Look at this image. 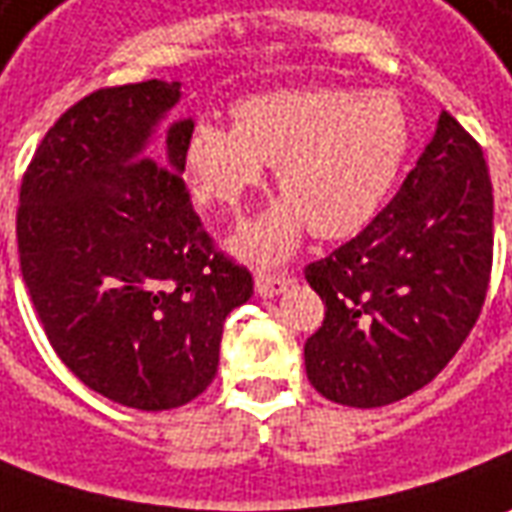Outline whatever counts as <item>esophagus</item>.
Masks as SVG:
<instances>
[{
  "instance_id": "1",
  "label": "esophagus",
  "mask_w": 512,
  "mask_h": 512,
  "mask_svg": "<svg viewBox=\"0 0 512 512\" xmlns=\"http://www.w3.org/2000/svg\"><path fill=\"white\" fill-rule=\"evenodd\" d=\"M293 282L291 274H257L255 277V291L260 293V296H266V299H271V296H280L288 285Z\"/></svg>"
}]
</instances>
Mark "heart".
Instances as JSON below:
<instances>
[{"instance_id":"heart-1","label":"heart","mask_w":512,"mask_h":512,"mask_svg":"<svg viewBox=\"0 0 512 512\" xmlns=\"http://www.w3.org/2000/svg\"><path fill=\"white\" fill-rule=\"evenodd\" d=\"M413 127L391 91L293 88L235 105V127L199 121L185 144L194 194L202 205L238 213L277 166L285 202L235 238V252L277 263L313 230L338 241L380 213L405 169Z\"/></svg>"}]
</instances>
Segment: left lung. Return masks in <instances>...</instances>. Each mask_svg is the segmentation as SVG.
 Returning <instances> with one entry per match:
<instances>
[{
	"label": "left lung",
	"mask_w": 512,
	"mask_h": 512,
	"mask_svg": "<svg viewBox=\"0 0 512 512\" xmlns=\"http://www.w3.org/2000/svg\"><path fill=\"white\" fill-rule=\"evenodd\" d=\"M493 263V188L480 144L446 110L388 207L305 268L324 321L307 380L330 402L382 407L424 388L480 318Z\"/></svg>",
	"instance_id": "left-lung-1"
}]
</instances>
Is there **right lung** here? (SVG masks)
Segmentation results:
<instances>
[{
    "label": "right lung",
    "mask_w": 512,
    "mask_h": 512,
    "mask_svg": "<svg viewBox=\"0 0 512 512\" xmlns=\"http://www.w3.org/2000/svg\"><path fill=\"white\" fill-rule=\"evenodd\" d=\"M177 102L180 82L163 80L88 94L46 132L19 194L21 277L46 338L91 391L135 410L205 391L224 318L252 296L182 182L194 121L149 146Z\"/></svg>",
    "instance_id": "1"
}]
</instances>
